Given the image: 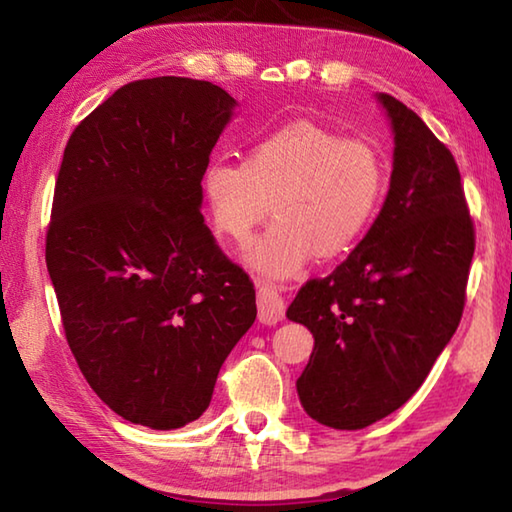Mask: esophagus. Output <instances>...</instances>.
Here are the masks:
<instances>
[{
    "label": "esophagus",
    "instance_id": "obj_1",
    "mask_svg": "<svg viewBox=\"0 0 512 512\" xmlns=\"http://www.w3.org/2000/svg\"><path fill=\"white\" fill-rule=\"evenodd\" d=\"M257 309H259V323L264 325H275L284 318V300L280 293L271 284L259 282L257 284Z\"/></svg>",
    "mask_w": 512,
    "mask_h": 512
}]
</instances>
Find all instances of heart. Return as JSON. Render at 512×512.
<instances>
[{
    "instance_id": "1",
    "label": "heart",
    "mask_w": 512,
    "mask_h": 512,
    "mask_svg": "<svg viewBox=\"0 0 512 512\" xmlns=\"http://www.w3.org/2000/svg\"><path fill=\"white\" fill-rule=\"evenodd\" d=\"M214 228L244 246L271 212L277 221L244 255L268 280L296 277L314 259L341 255L366 235L386 192L384 153L300 119L250 146L246 162L214 160L203 173Z\"/></svg>"
}]
</instances>
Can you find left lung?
<instances>
[{
    "mask_svg": "<svg viewBox=\"0 0 512 512\" xmlns=\"http://www.w3.org/2000/svg\"><path fill=\"white\" fill-rule=\"evenodd\" d=\"M377 101L395 142L386 201L348 259L287 309L314 334L296 381L302 409L345 431L386 418L422 386L461 323L474 255L454 155L402 101Z\"/></svg>",
    "mask_w": 512,
    "mask_h": 512,
    "instance_id": "left-lung-1",
    "label": "left lung"
}]
</instances>
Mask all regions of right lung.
Wrapping results in <instances>:
<instances>
[{
    "label": "right lung",
    "mask_w": 512,
    "mask_h": 512,
    "mask_svg": "<svg viewBox=\"0 0 512 512\" xmlns=\"http://www.w3.org/2000/svg\"><path fill=\"white\" fill-rule=\"evenodd\" d=\"M235 108L210 81H133L65 146L47 271L83 377L142 427L201 418L223 361L255 323L253 282L201 214L203 173Z\"/></svg>",
    "instance_id": "obj_1"
}]
</instances>
